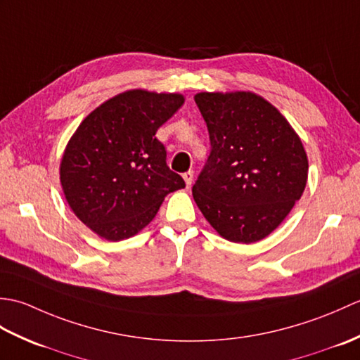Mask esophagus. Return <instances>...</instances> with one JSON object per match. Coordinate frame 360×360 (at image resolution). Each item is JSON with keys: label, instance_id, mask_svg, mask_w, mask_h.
I'll use <instances>...</instances> for the list:
<instances>
[{"label": "esophagus", "instance_id": "esophagus-1", "mask_svg": "<svg viewBox=\"0 0 360 360\" xmlns=\"http://www.w3.org/2000/svg\"><path fill=\"white\" fill-rule=\"evenodd\" d=\"M193 174H195V173H193V170H188V172H186L184 174H182V178H184L187 187L192 186V182H193Z\"/></svg>", "mask_w": 360, "mask_h": 360}]
</instances>
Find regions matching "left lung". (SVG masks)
I'll list each match as a JSON object with an SVG mask.
<instances>
[{"label":"left lung","instance_id":"8db88e82","mask_svg":"<svg viewBox=\"0 0 360 360\" xmlns=\"http://www.w3.org/2000/svg\"><path fill=\"white\" fill-rule=\"evenodd\" d=\"M210 137V155L192 188L210 226L233 243L275 231L307 187L300 137L263 97L246 91L195 96Z\"/></svg>","mask_w":360,"mask_h":360}]
</instances>
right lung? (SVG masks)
I'll use <instances>...</instances> for the list:
<instances>
[{
  "instance_id": "1",
  "label": "right lung",
  "mask_w": 360,
  "mask_h": 360,
  "mask_svg": "<svg viewBox=\"0 0 360 360\" xmlns=\"http://www.w3.org/2000/svg\"><path fill=\"white\" fill-rule=\"evenodd\" d=\"M184 97L131 89L86 116L68 142L60 181L70 207L98 236L120 241L156 217L164 198L186 182L167 165L156 131Z\"/></svg>"
}]
</instances>
